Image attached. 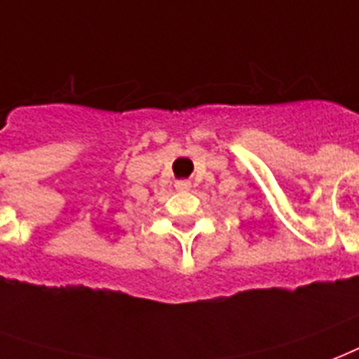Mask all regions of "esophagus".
I'll return each instance as SVG.
<instances>
[{
  "instance_id": "obj_1",
  "label": "esophagus",
  "mask_w": 359,
  "mask_h": 359,
  "mask_svg": "<svg viewBox=\"0 0 359 359\" xmlns=\"http://www.w3.org/2000/svg\"><path fill=\"white\" fill-rule=\"evenodd\" d=\"M190 186V180H177V182H175V188H177V190H188Z\"/></svg>"
}]
</instances>
